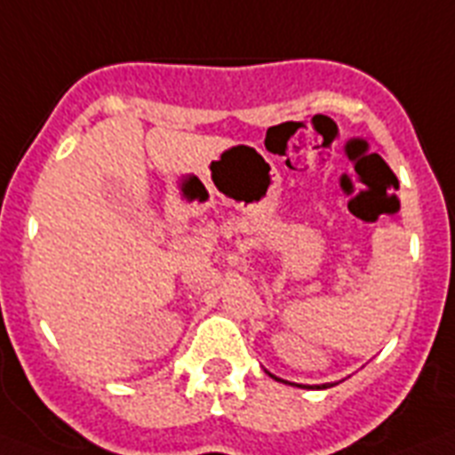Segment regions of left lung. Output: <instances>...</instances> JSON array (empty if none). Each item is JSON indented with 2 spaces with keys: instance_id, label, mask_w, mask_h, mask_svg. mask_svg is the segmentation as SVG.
Returning a JSON list of instances; mask_svg holds the SVG:
<instances>
[{
  "instance_id": "left-lung-1",
  "label": "left lung",
  "mask_w": 455,
  "mask_h": 455,
  "mask_svg": "<svg viewBox=\"0 0 455 455\" xmlns=\"http://www.w3.org/2000/svg\"><path fill=\"white\" fill-rule=\"evenodd\" d=\"M272 377H274V374H272ZM274 379H279V377H274ZM279 381H283V379H279ZM283 384H288V381H283ZM292 386H299V384H292ZM299 388H309V386H299ZM318 388H328V384L318 386Z\"/></svg>"
}]
</instances>
